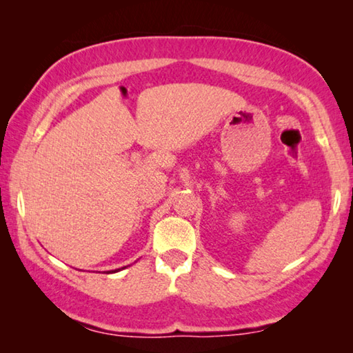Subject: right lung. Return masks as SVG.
<instances>
[{
	"label": "right lung",
	"instance_id": "add662e5",
	"mask_svg": "<svg viewBox=\"0 0 353 353\" xmlns=\"http://www.w3.org/2000/svg\"><path fill=\"white\" fill-rule=\"evenodd\" d=\"M124 268H126V266H124ZM121 270H123V268H121ZM119 270H115V271H110V272H118Z\"/></svg>",
	"mask_w": 353,
	"mask_h": 353
}]
</instances>
